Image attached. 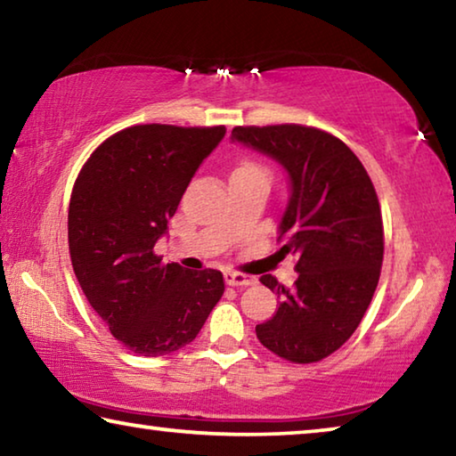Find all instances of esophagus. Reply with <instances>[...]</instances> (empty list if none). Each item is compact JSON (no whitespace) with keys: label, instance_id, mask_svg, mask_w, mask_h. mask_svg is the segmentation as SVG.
<instances>
[{"label":"esophagus","instance_id":"1","mask_svg":"<svg viewBox=\"0 0 456 456\" xmlns=\"http://www.w3.org/2000/svg\"><path fill=\"white\" fill-rule=\"evenodd\" d=\"M225 283L231 285V288H247V285L257 283V277L247 275V273H237V272H227Z\"/></svg>","mask_w":456,"mask_h":456}]
</instances>
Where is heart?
I'll return each mask as SVG.
<instances>
[{"label":"heart","instance_id":"obj_1","mask_svg":"<svg viewBox=\"0 0 456 456\" xmlns=\"http://www.w3.org/2000/svg\"><path fill=\"white\" fill-rule=\"evenodd\" d=\"M235 175H267V173L264 167L253 163V160H241V163L233 168V173H231V176H235Z\"/></svg>","mask_w":456,"mask_h":456}]
</instances>
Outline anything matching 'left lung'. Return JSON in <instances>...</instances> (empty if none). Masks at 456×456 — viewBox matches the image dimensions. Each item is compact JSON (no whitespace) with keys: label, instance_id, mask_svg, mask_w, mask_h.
<instances>
[{"label":"left lung","instance_id":"1","mask_svg":"<svg viewBox=\"0 0 456 456\" xmlns=\"http://www.w3.org/2000/svg\"><path fill=\"white\" fill-rule=\"evenodd\" d=\"M233 141L280 160L291 197L280 225L283 253L297 257V280L256 334L269 352L293 364H314L348 342L376 291L384 259L382 211L372 181L350 146L304 125L235 126Z\"/></svg>","mask_w":456,"mask_h":456}]
</instances>
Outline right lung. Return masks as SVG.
Wrapping results in <instances>:
<instances>
[{"label":"right lung","mask_w":456,"mask_h":456,"mask_svg":"<svg viewBox=\"0 0 456 456\" xmlns=\"http://www.w3.org/2000/svg\"><path fill=\"white\" fill-rule=\"evenodd\" d=\"M225 126L136 125L84 163L68 209V245L84 296L138 356L191 344L225 291L217 269L165 264L154 245Z\"/></svg>","instance_id":"1"}]
</instances>
